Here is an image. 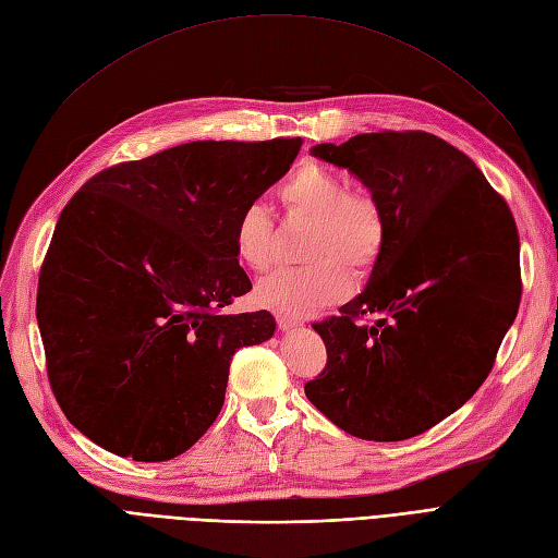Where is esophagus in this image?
<instances>
[{
	"label": "esophagus",
	"instance_id": "1",
	"mask_svg": "<svg viewBox=\"0 0 558 558\" xmlns=\"http://www.w3.org/2000/svg\"><path fill=\"white\" fill-rule=\"evenodd\" d=\"M277 325L281 331H295L298 327H302V320L291 318V316H277Z\"/></svg>",
	"mask_w": 558,
	"mask_h": 558
}]
</instances>
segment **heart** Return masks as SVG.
Returning a JSON list of instances; mask_svg holds the SVG:
<instances>
[{
  "instance_id": "obj_1",
  "label": "heart",
  "mask_w": 558,
  "mask_h": 558,
  "mask_svg": "<svg viewBox=\"0 0 558 558\" xmlns=\"http://www.w3.org/2000/svg\"><path fill=\"white\" fill-rule=\"evenodd\" d=\"M277 198L291 219L314 221L306 260L267 275L256 286V300L286 316H311L348 298L354 275L371 270L385 244V210L375 194L348 187L345 178L318 165H306L279 185ZM233 247L250 270L263 272L275 260L277 227L260 202L244 206L233 225Z\"/></svg>"
}]
</instances>
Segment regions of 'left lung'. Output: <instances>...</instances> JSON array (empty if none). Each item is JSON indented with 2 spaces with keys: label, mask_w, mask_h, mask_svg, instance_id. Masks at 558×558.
<instances>
[{
  "label": "left lung",
  "mask_w": 558,
  "mask_h": 558,
  "mask_svg": "<svg viewBox=\"0 0 558 558\" xmlns=\"http://www.w3.org/2000/svg\"><path fill=\"white\" fill-rule=\"evenodd\" d=\"M311 155L375 194L385 244L364 291L314 323L327 366L304 393L354 437L410 439L493 371L522 295L515 221L478 167L430 132H366Z\"/></svg>",
  "instance_id": "1"
}]
</instances>
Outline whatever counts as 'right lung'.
Instances as JSON below:
<instances>
[{
	"instance_id": "right-lung-1",
	"label": "right lung",
	"mask_w": 558,
	"mask_h": 558,
	"mask_svg": "<svg viewBox=\"0 0 558 558\" xmlns=\"http://www.w3.org/2000/svg\"><path fill=\"white\" fill-rule=\"evenodd\" d=\"M300 146L181 144L96 173L63 208L36 318L57 403L98 447L137 462L185 453L225 405L233 354L272 337L270 311L221 308L252 291L235 219Z\"/></svg>"
}]
</instances>
